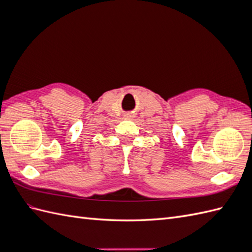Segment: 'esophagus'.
I'll return each instance as SVG.
<instances>
[{
  "instance_id": "obj_1",
  "label": "esophagus",
  "mask_w": 252,
  "mask_h": 252,
  "mask_svg": "<svg viewBox=\"0 0 252 252\" xmlns=\"http://www.w3.org/2000/svg\"><path fill=\"white\" fill-rule=\"evenodd\" d=\"M126 117H127V118H128V119H129V118H130V117H131V116H126Z\"/></svg>"
}]
</instances>
